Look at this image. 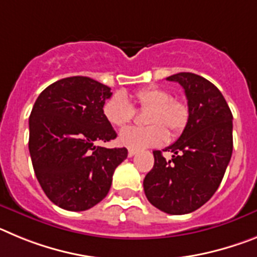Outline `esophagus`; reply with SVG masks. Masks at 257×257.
Wrapping results in <instances>:
<instances>
[{
	"instance_id": "esophagus-1",
	"label": "esophagus",
	"mask_w": 257,
	"mask_h": 257,
	"mask_svg": "<svg viewBox=\"0 0 257 257\" xmlns=\"http://www.w3.org/2000/svg\"><path fill=\"white\" fill-rule=\"evenodd\" d=\"M136 154V151H133V149H130L128 151V157H134Z\"/></svg>"
}]
</instances>
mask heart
I'll return each instance as SVG.
<instances>
[{"label": "heart", "instance_id": "1", "mask_svg": "<svg viewBox=\"0 0 257 257\" xmlns=\"http://www.w3.org/2000/svg\"><path fill=\"white\" fill-rule=\"evenodd\" d=\"M135 99L142 109H149L145 122L151 126L128 127L121 131L118 143L133 151H142L151 147H158L167 140V131L178 135L185 128L189 119V108L184 101L175 100L169 90L149 86L135 94ZM103 114L106 121L115 127L130 123L135 114L126 95L117 92L105 101Z\"/></svg>", "mask_w": 257, "mask_h": 257}]
</instances>
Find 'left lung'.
<instances>
[{
    "instance_id": "1",
    "label": "left lung",
    "mask_w": 257,
    "mask_h": 257,
    "mask_svg": "<svg viewBox=\"0 0 257 257\" xmlns=\"http://www.w3.org/2000/svg\"><path fill=\"white\" fill-rule=\"evenodd\" d=\"M180 83L189 108L183 134L163 149L154 151V166L144 179V192L154 207L184 215L203 206L221 183L233 152V115L216 86L198 74L181 72L167 77Z\"/></svg>"
}]
</instances>
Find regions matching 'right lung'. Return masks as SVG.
I'll use <instances>...</instances> for the list:
<instances>
[{"label":"right lung","mask_w":257,"mask_h":257,"mask_svg":"<svg viewBox=\"0 0 257 257\" xmlns=\"http://www.w3.org/2000/svg\"><path fill=\"white\" fill-rule=\"evenodd\" d=\"M110 87L90 77H68L46 87L29 117V153L52 203L68 211L94 207L108 194L126 148L96 143L117 138L103 114Z\"/></svg>","instance_id":"add662e5"}]
</instances>
